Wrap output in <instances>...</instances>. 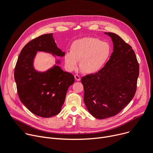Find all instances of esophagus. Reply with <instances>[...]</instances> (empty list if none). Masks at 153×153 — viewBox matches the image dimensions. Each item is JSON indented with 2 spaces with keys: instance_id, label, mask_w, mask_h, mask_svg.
Segmentation results:
<instances>
[{
  "instance_id": "1",
  "label": "esophagus",
  "mask_w": 153,
  "mask_h": 153,
  "mask_svg": "<svg viewBox=\"0 0 153 153\" xmlns=\"http://www.w3.org/2000/svg\"><path fill=\"white\" fill-rule=\"evenodd\" d=\"M74 78L77 81H80V77L78 74H75L74 75Z\"/></svg>"
}]
</instances>
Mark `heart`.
I'll return each instance as SVG.
<instances>
[{
    "mask_svg": "<svg viewBox=\"0 0 153 153\" xmlns=\"http://www.w3.org/2000/svg\"><path fill=\"white\" fill-rule=\"evenodd\" d=\"M112 53L110 43L92 37H86L74 41L71 51L64 55L65 68L72 71L77 67L80 61L81 70L87 74L94 73L104 66Z\"/></svg>",
    "mask_w": 153,
    "mask_h": 153,
    "instance_id": "1",
    "label": "heart"
}]
</instances>
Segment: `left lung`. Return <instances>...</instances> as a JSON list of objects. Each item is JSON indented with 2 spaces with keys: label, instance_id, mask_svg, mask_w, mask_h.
<instances>
[{
  "label": "left lung",
  "instance_id": "left-lung-1",
  "mask_svg": "<svg viewBox=\"0 0 153 153\" xmlns=\"http://www.w3.org/2000/svg\"><path fill=\"white\" fill-rule=\"evenodd\" d=\"M104 33L112 38L114 45L110 59L98 73L81 79L85 104L98 119L117 115L131 102L139 75V65L132 47L115 33Z\"/></svg>",
  "mask_w": 153,
  "mask_h": 153
}]
</instances>
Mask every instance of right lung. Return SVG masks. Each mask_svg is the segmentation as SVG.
Instances as JSON below:
<instances>
[{
	"label": "right lung",
	"mask_w": 153,
	"mask_h": 153,
	"mask_svg": "<svg viewBox=\"0 0 153 153\" xmlns=\"http://www.w3.org/2000/svg\"><path fill=\"white\" fill-rule=\"evenodd\" d=\"M37 52L63 57L52 33L41 35L27 43L22 49L15 69V80L21 102L33 114L44 118L60 113L69 86L74 82V76L63 71L57 60L46 71H38L33 63Z\"/></svg>",
	"instance_id": "right-lung-1"
}]
</instances>
